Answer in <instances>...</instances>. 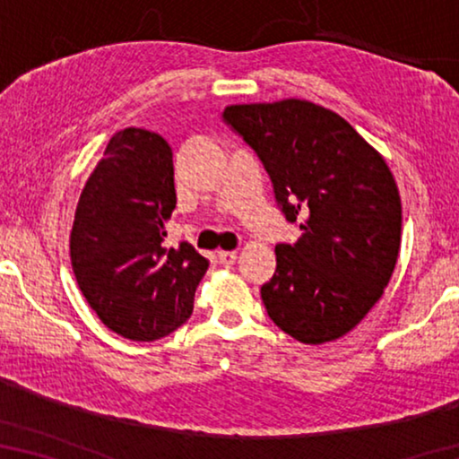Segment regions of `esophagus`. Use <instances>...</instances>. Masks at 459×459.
Instances as JSON below:
<instances>
[{
	"instance_id": "obj_1",
	"label": "esophagus",
	"mask_w": 459,
	"mask_h": 459,
	"mask_svg": "<svg viewBox=\"0 0 459 459\" xmlns=\"http://www.w3.org/2000/svg\"><path fill=\"white\" fill-rule=\"evenodd\" d=\"M236 259H238L236 250H219L217 253V261L221 263V265H234Z\"/></svg>"
}]
</instances>
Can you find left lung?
I'll use <instances>...</instances> for the list:
<instances>
[{"label": "left lung", "instance_id": "8db88e82", "mask_svg": "<svg viewBox=\"0 0 459 459\" xmlns=\"http://www.w3.org/2000/svg\"><path fill=\"white\" fill-rule=\"evenodd\" d=\"M223 121L255 150L303 236L275 247L267 316L305 344L336 341L378 303L401 247V198L382 159L341 115L307 100L234 104Z\"/></svg>", "mask_w": 459, "mask_h": 459}]
</instances>
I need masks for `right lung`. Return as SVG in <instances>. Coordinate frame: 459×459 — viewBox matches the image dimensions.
<instances>
[{"label": "right lung", "instance_id": "obj_1", "mask_svg": "<svg viewBox=\"0 0 459 459\" xmlns=\"http://www.w3.org/2000/svg\"><path fill=\"white\" fill-rule=\"evenodd\" d=\"M175 203L171 148L135 127L110 137L81 192L71 231L74 278L106 328L129 341H156L186 324L209 269L192 244L165 247Z\"/></svg>", "mask_w": 459, "mask_h": 459}]
</instances>
